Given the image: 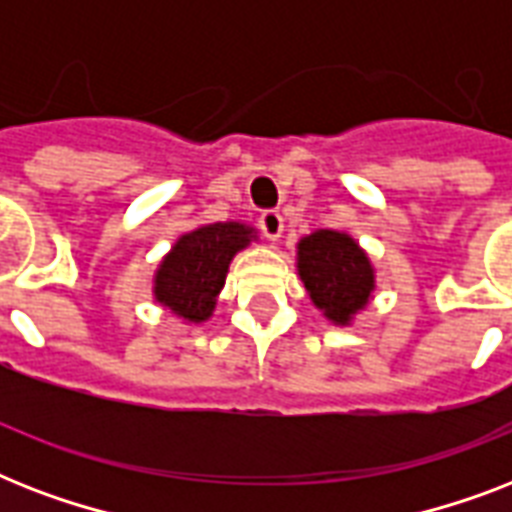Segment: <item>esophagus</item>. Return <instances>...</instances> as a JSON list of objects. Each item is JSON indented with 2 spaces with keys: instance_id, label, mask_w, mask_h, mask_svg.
I'll use <instances>...</instances> for the list:
<instances>
[{
  "instance_id": "esophagus-1",
  "label": "esophagus",
  "mask_w": 512,
  "mask_h": 512,
  "mask_svg": "<svg viewBox=\"0 0 512 512\" xmlns=\"http://www.w3.org/2000/svg\"><path fill=\"white\" fill-rule=\"evenodd\" d=\"M260 231L265 233V239L268 241H279L281 233H284V217H281L276 209L263 212V215H260Z\"/></svg>"
}]
</instances>
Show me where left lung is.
<instances>
[{"label":"left lung","instance_id":"8db88e82","mask_svg":"<svg viewBox=\"0 0 512 512\" xmlns=\"http://www.w3.org/2000/svg\"><path fill=\"white\" fill-rule=\"evenodd\" d=\"M295 268L311 303L335 327H350L374 300L372 257L350 233L319 228L297 241Z\"/></svg>","mask_w":512,"mask_h":512}]
</instances>
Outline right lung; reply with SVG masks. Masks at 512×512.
Wrapping results in <instances>:
<instances>
[{"label": "right lung", "instance_id": "obj_1", "mask_svg": "<svg viewBox=\"0 0 512 512\" xmlns=\"http://www.w3.org/2000/svg\"><path fill=\"white\" fill-rule=\"evenodd\" d=\"M260 241L257 228L239 220L196 225L180 233L159 260L151 281L154 300L185 324H204L215 313L231 260Z\"/></svg>", "mask_w": 512, "mask_h": 512}]
</instances>
